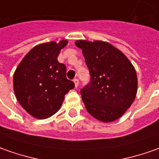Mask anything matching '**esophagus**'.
Here are the masks:
<instances>
[{
	"instance_id": "1",
	"label": "esophagus",
	"mask_w": 159,
	"mask_h": 159,
	"mask_svg": "<svg viewBox=\"0 0 159 159\" xmlns=\"http://www.w3.org/2000/svg\"><path fill=\"white\" fill-rule=\"evenodd\" d=\"M73 82L75 83V88H77V87H78V84H79V80L77 79V78H75V79L73 80Z\"/></svg>"
}]
</instances>
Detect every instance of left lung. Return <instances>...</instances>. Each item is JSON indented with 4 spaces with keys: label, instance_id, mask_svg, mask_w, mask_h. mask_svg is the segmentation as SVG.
Returning <instances> with one entry per match:
<instances>
[{
    "label": "left lung",
    "instance_id": "8db88e82",
    "mask_svg": "<svg viewBox=\"0 0 159 159\" xmlns=\"http://www.w3.org/2000/svg\"><path fill=\"white\" fill-rule=\"evenodd\" d=\"M83 50L90 81L81 89L89 113L109 123L119 118L129 108L138 90L137 73L130 61L111 43L76 41Z\"/></svg>",
    "mask_w": 159,
    "mask_h": 159
}]
</instances>
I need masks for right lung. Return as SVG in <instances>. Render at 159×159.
<instances>
[{
    "mask_svg": "<svg viewBox=\"0 0 159 159\" xmlns=\"http://www.w3.org/2000/svg\"><path fill=\"white\" fill-rule=\"evenodd\" d=\"M66 40L37 45L26 55L14 74V91L28 113L39 119L59 111L64 96L75 87L66 77V66L57 61Z\"/></svg>",
    "mask_w": 159,
    "mask_h": 159,
    "instance_id": "add662e5",
    "label": "right lung"
}]
</instances>
